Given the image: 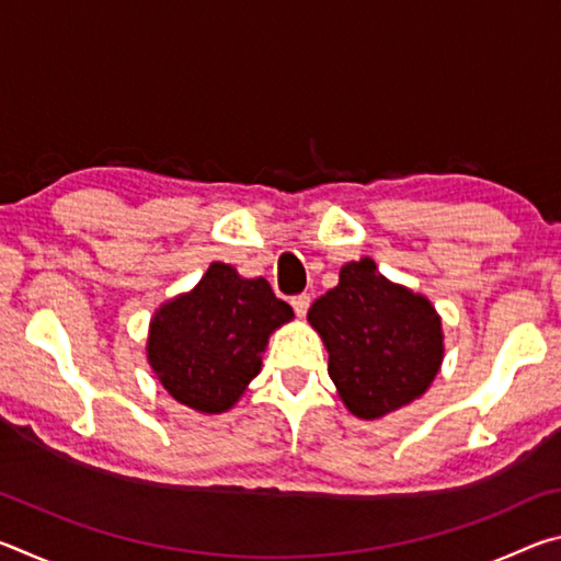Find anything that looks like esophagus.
Returning <instances> with one entry per match:
<instances>
[{"label": "esophagus", "mask_w": 561, "mask_h": 561, "mask_svg": "<svg viewBox=\"0 0 561 561\" xmlns=\"http://www.w3.org/2000/svg\"><path fill=\"white\" fill-rule=\"evenodd\" d=\"M309 294H297V297H291V307H294V311H297V317H304L307 314V309H309Z\"/></svg>", "instance_id": "34e87169"}]
</instances>
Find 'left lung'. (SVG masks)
<instances>
[{
    "instance_id": "obj_1",
    "label": "left lung",
    "mask_w": 561,
    "mask_h": 561,
    "mask_svg": "<svg viewBox=\"0 0 561 561\" xmlns=\"http://www.w3.org/2000/svg\"><path fill=\"white\" fill-rule=\"evenodd\" d=\"M329 351V376L358 417H381L425 393L443 360L440 319L431 301L348 262L339 284L309 309Z\"/></svg>"
}]
</instances>
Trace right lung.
<instances>
[{"label":"right lung","instance_id":"1","mask_svg":"<svg viewBox=\"0 0 561 561\" xmlns=\"http://www.w3.org/2000/svg\"><path fill=\"white\" fill-rule=\"evenodd\" d=\"M294 311L267 279L213 262L201 284L168 301L150 324L148 360L175 401L222 413L260 374L270 334Z\"/></svg>","mask_w":561,"mask_h":561}]
</instances>
